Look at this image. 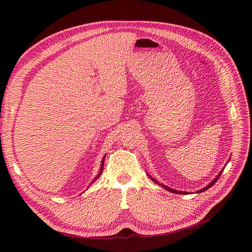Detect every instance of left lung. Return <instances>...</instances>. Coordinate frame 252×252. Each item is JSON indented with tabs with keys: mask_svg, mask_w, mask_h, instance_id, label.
Masks as SVG:
<instances>
[{
	"mask_svg": "<svg viewBox=\"0 0 252 252\" xmlns=\"http://www.w3.org/2000/svg\"><path fill=\"white\" fill-rule=\"evenodd\" d=\"M221 173H222V170H221V171H220V174H219V175L217 176V178H216V179H215V180H214L213 182H211L210 184H208V185H207V186H206L205 188H203V189H201V190H198V191H197V193H201V192H204V191H206L207 189H209V188H210L211 186H214V185L216 184V182L218 181V179L220 178V174H221ZM148 177H149V178H150V179H151V180H152V181H153L154 183H156L157 185H160V186H161L162 188H164L165 190H167V191H169V192H171V193H176V194H188V192H183V191H178V190H175V189H171V188H169V187H167V186H164V185H161V184H159V183H158V182H157L156 180H154L153 178H151V177H150L149 175H148Z\"/></svg>",
	"mask_w": 252,
	"mask_h": 252,
	"instance_id": "obj_1",
	"label": "left lung"
}]
</instances>
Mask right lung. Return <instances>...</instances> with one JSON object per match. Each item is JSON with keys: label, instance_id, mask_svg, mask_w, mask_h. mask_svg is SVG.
Masks as SVG:
<instances>
[{"label": "right lung", "instance_id": "add662e5", "mask_svg": "<svg viewBox=\"0 0 252 252\" xmlns=\"http://www.w3.org/2000/svg\"><path fill=\"white\" fill-rule=\"evenodd\" d=\"M104 159H105V156L103 157V159H102V162H101V168H100V171H99V174H98V176H97V177H96V178H95L94 180H93V182H92L91 184H93V183H94V182H95V181H96V180H97V179H98V178H99V177H100V176L102 175V171H103V165H104Z\"/></svg>", "mask_w": 252, "mask_h": 252}]
</instances>
